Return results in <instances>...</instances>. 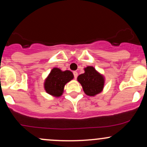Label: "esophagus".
Instances as JSON below:
<instances>
[{
    "label": "esophagus",
    "instance_id": "34e87169",
    "mask_svg": "<svg viewBox=\"0 0 147 147\" xmlns=\"http://www.w3.org/2000/svg\"><path fill=\"white\" fill-rule=\"evenodd\" d=\"M73 75H74V77H75V79H77V76H78V73H77V72H73Z\"/></svg>",
    "mask_w": 147,
    "mask_h": 147
}]
</instances>
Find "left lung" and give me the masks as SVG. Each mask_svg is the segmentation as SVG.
I'll list each match as a JSON object with an SVG mask.
<instances>
[{"label":"left lung","instance_id":"8db88e82","mask_svg":"<svg viewBox=\"0 0 147 147\" xmlns=\"http://www.w3.org/2000/svg\"><path fill=\"white\" fill-rule=\"evenodd\" d=\"M84 71L77 77L84 92L88 96H95L102 92L104 85V77L92 66L86 67Z\"/></svg>","mask_w":147,"mask_h":147}]
</instances>
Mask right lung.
Listing matches in <instances>:
<instances>
[{"mask_svg":"<svg viewBox=\"0 0 147 147\" xmlns=\"http://www.w3.org/2000/svg\"><path fill=\"white\" fill-rule=\"evenodd\" d=\"M73 77V74L70 70L61 71L59 68H53L45 81V90L50 95L60 97L63 94L65 84Z\"/></svg>","mask_w":147,"mask_h":147,"instance_id":"1","label":"right lung"}]
</instances>
